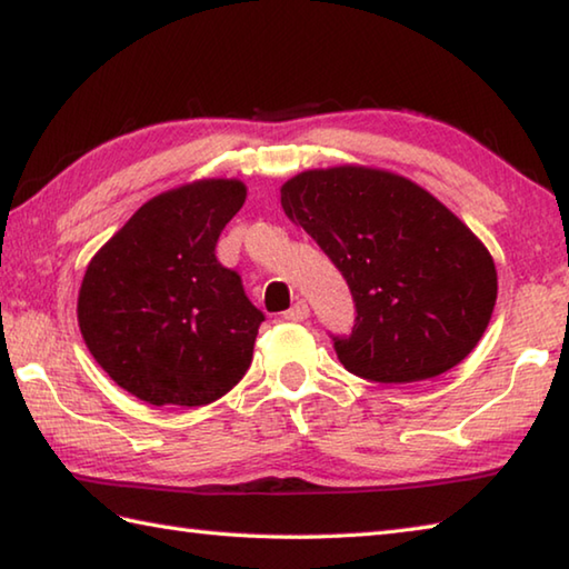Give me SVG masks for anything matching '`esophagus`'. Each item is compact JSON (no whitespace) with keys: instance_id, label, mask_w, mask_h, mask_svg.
I'll return each mask as SVG.
<instances>
[{"instance_id":"34e87169","label":"esophagus","mask_w":569,"mask_h":569,"mask_svg":"<svg viewBox=\"0 0 569 569\" xmlns=\"http://www.w3.org/2000/svg\"><path fill=\"white\" fill-rule=\"evenodd\" d=\"M307 317H310V307H307L305 300H297L290 310L284 312V320H290V322H302V320H307Z\"/></svg>"}]
</instances>
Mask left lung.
<instances>
[{
	"label": "left lung",
	"instance_id": "obj_1",
	"mask_svg": "<svg viewBox=\"0 0 569 569\" xmlns=\"http://www.w3.org/2000/svg\"><path fill=\"white\" fill-rule=\"evenodd\" d=\"M282 209L352 292V332L330 335L347 372L430 380L480 342L497 300L495 262L422 187L382 169H310L282 187Z\"/></svg>",
	"mask_w": 569,
	"mask_h": 569
}]
</instances>
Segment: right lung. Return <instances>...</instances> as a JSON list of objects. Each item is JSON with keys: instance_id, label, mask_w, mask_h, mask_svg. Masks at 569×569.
Returning a JSON list of instances; mask_svg holds the SVG:
<instances>
[{"instance_id": "right-lung-1", "label": "right lung", "mask_w": 569, "mask_h": 569, "mask_svg": "<svg viewBox=\"0 0 569 569\" xmlns=\"http://www.w3.org/2000/svg\"><path fill=\"white\" fill-rule=\"evenodd\" d=\"M244 197L237 179L159 194L89 262L79 330L99 367L139 400L209 405L249 370L264 312L214 254Z\"/></svg>"}]
</instances>
